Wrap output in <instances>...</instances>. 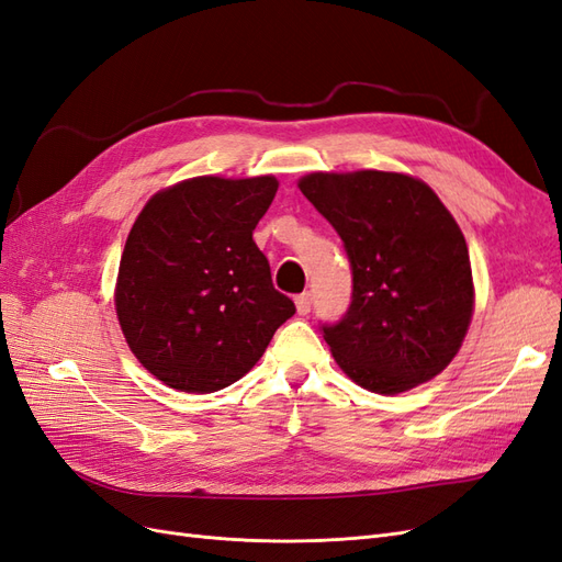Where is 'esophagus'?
I'll return each mask as SVG.
<instances>
[{
  "label": "esophagus",
  "instance_id": "34e87169",
  "mask_svg": "<svg viewBox=\"0 0 562 562\" xmlns=\"http://www.w3.org/2000/svg\"><path fill=\"white\" fill-rule=\"evenodd\" d=\"M295 307L300 316H307L312 312V293H302L295 297Z\"/></svg>",
  "mask_w": 562,
  "mask_h": 562
}]
</instances>
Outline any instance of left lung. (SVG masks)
<instances>
[{"instance_id":"1","label":"left lung","mask_w":562,"mask_h":562,"mask_svg":"<svg viewBox=\"0 0 562 562\" xmlns=\"http://www.w3.org/2000/svg\"><path fill=\"white\" fill-rule=\"evenodd\" d=\"M297 187L328 220L351 265V304L323 323L337 366L375 394L446 370L473 314L464 234L427 182L403 173H310Z\"/></svg>"}]
</instances>
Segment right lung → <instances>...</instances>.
<instances>
[{
    "instance_id": "add662e5",
    "label": "right lung",
    "mask_w": 562,
    "mask_h": 562,
    "mask_svg": "<svg viewBox=\"0 0 562 562\" xmlns=\"http://www.w3.org/2000/svg\"><path fill=\"white\" fill-rule=\"evenodd\" d=\"M277 190L271 176H201L151 196L133 223L116 316L135 359L166 386L211 394L234 384L295 314L252 241Z\"/></svg>"
}]
</instances>
